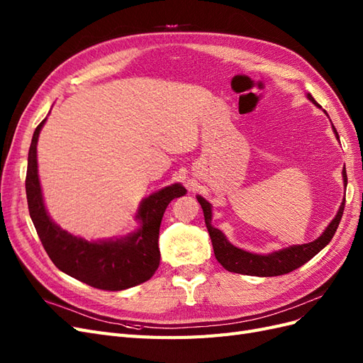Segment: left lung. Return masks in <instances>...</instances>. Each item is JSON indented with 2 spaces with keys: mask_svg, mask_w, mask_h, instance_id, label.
Wrapping results in <instances>:
<instances>
[{
  "mask_svg": "<svg viewBox=\"0 0 363 363\" xmlns=\"http://www.w3.org/2000/svg\"><path fill=\"white\" fill-rule=\"evenodd\" d=\"M307 98H309L316 107H320V104L315 101V98L311 94H307ZM333 131L336 135V139H339L335 125H333ZM342 177L347 188L345 168L342 169ZM196 200H199L203 208L206 227L212 239L216 260L230 272L245 274V276H257V277L283 276V274H288L296 268L303 267L306 262H309L313 256H316L318 252L330 242L332 238L335 236L336 228L340 223V218H342V213H344V206H345V200H344L339 207L336 216L333 218V221L327 225L323 235L318 239H315L313 242L292 245L279 251H272L269 255L263 256V255H256V252L240 250L230 244L221 230H218L212 225V204L206 201L201 195H196Z\"/></svg>",
  "mask_w": 363,
  "mask_h": 363,
  "instance_id": "8db88e82",
  "label": "left lung"
}]
</instances>
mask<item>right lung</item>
<instances>
[{
    "instance_id": "1",
    "label": "right lung",
    "mask_w": 363,
    "mask_h": 363,
    "mask_svg": "<svg viewBox=\"0 0 363 363\" xmlns=\"http://www.w3.org/2000/svg\"><path fill=\"white\" fill-rule=\"evenodd\" d=\"M47 118L36 127L28 150L26 192L28 212L47 255L60 271L92 288L123 291L152 277L159 268V230L168 204L186 194L180 183L167 186L142 200L136 232L119 239L86 240L60 228L50 218L38 174V139Z\"/></svg>"
}]
</instances>
